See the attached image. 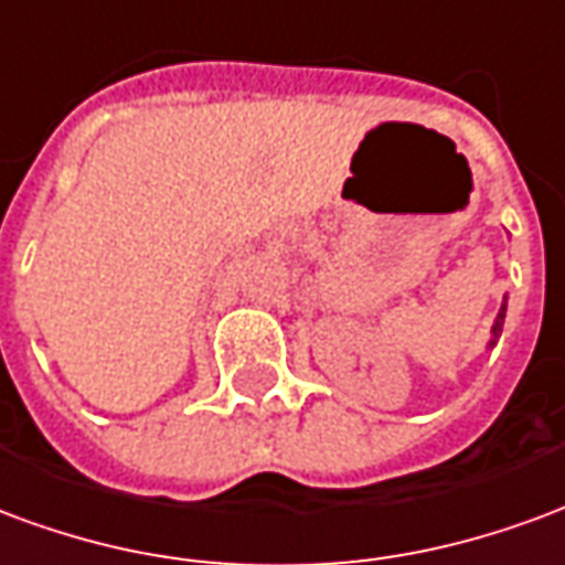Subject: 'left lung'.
I'll use <instances>...</instances> for the list:
<instances>
[{"label":"left lung","instance_id":"8db88e82","mask_svg":"<svg viewBox=\"0 0 565 565\" xmlns=\"http://www.w3.org/2000/svg\"><path fill=\"white\" fill-rule=\"evenodd\" d=\"M502 319H505V303H502L500 316H497V324H493V333H500V331H502Z\"/></svg>","mask_w":565,"mask_h":565}]
</instances>
